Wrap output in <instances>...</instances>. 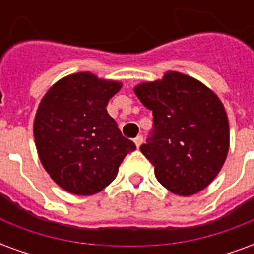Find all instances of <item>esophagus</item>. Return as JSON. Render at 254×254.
Wrapping results in <instances>:
<instances>
[{
	"label": "esophagus",
	"instance_id": "obj_1",
	"mask_svg": "<svg viewBox=\"0 0 254 254\" xmlns=\"http://www.w3.org/2000/svg\"><path fill=\"white\" fill-rule=\"evenodd\" d=\"M133 141H134V144H136V147H140V145H141V144H143V137H141V136H137V137L134 138V140H133Z\"/></svg>",
	"mask_w": 254,
	"mask_h": 254
}]
</instances>
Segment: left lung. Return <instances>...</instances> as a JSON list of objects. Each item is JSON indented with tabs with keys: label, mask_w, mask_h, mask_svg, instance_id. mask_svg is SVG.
I'll return each mask as SVG.
<instances>
[{
	"label": "left lung",
	"mask_w": 254,
	"mask_h": 254,
	"mask_svg": "<svg viewBox=\"0 0 254 254\" xmlns=\"http://www.w3.org/2000/svg\"><path fill=\"white\" fill-rule=\"evenodd\" d=\"M133 91L154 116V133L140 149L154 165L156 180L177 196L205 189L222 170L230 147L229 118L218 95L174 70Z\"/></svg>",
	"instance_id": "8db88e82"
}]
</instances>
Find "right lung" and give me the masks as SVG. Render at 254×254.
Returning <instances> with one entry per match:
<instances>
[{"label": "right lung", "instance_id": "1", "mask_svg": "<svg viewBox=\"0 0 254 254\" xmlns=\"http://www.w3.org/2000/svg\"><path fill=\"white\" fill-rule=\"evenodd\" d=\"M121 88V81L77 72L60 78L42 98L34 118L36 151L64 190L76 196L103 190L136 149L106 110Z\"/></svg>", "mask_w": 254, "mask_h": 254}]
</instances>
